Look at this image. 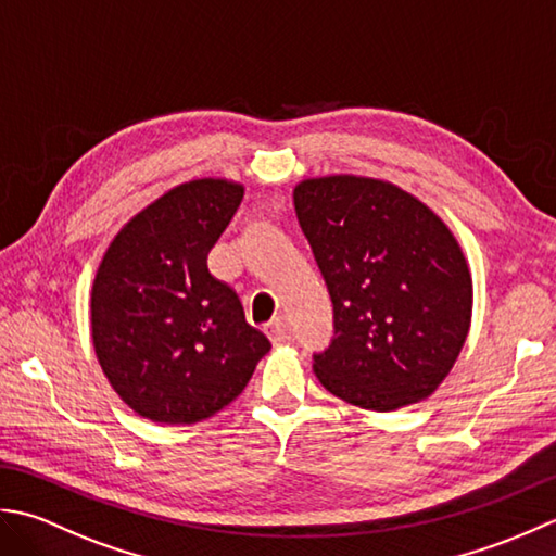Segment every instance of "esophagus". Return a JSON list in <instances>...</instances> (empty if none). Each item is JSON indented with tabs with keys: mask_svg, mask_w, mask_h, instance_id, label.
I'll use <instances>...</instances> for the list:
<instances>
[{
	"mask_svg": "<svg viewBox=\"0 0 556 556\" xmlns=\"http://www.w3.org/2000/svg\"><path fill=\"white\" fill-rule=\"evenodd\" d=\"M266 336H268V341L274 343V345H282L288 341V326H286V321L282 319H276V321H270L268 326H266Z\"/></svg>",
	"mask_w": 556,
	"mask_h": 556,
	"instance_id": "34e87169",
	"label": "esophagus"
}]
</instances>
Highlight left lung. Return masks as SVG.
I'll list each match as a JSON object with an SVG mask.
<instances>
[{
    "label": "left lung",
    "mask_w": 556,
    "mask_h": 556,
    "mask_svg": "<svg viewBox=\"0 0 556 556\" xmlns=\"http://www.w3.org/2000/svg\"><path fill=\"white\" fill-rule=\"evenodd\" d=\"M292 199L333 302L316 379L377 413L429 399L472 319V276L448 225L387 179L309 177Z\"/></svg>",
    "instance_id": "obj_1"
}]
</instances>
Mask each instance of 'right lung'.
Segmentation results:
<instances>
[{"instance_id":"obj_1","label":"right lung","mask_w":556,"mask_h":556,"mask_svg":"<svg viewBox=\"0 0 556 556\" xmlns=\"http://www.w3.org/2000/svg\"><path fill=\"white\" fill-rule=\"evenodd\" d=\"M242 197L244 187L223 177L173 187L124 225L96 270V357L146 420H206L244 391L270 350L235 290L206 266Z\"/></svg>"}]
</instances>
